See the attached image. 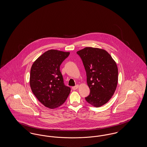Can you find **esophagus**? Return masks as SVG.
Returning <instances> with one entry per match:
<instances>
[{"instance_id":"34e87169","label":"esophagus","mask_w":147,"mask_h":147,"mask_svg":"<svg viewBox=\"0 0 147 147\" xmlns=\"http://www.w3.org/2000/svg\"><path fill=\"white\" fill-rule=\"evenodd\" d=\"M78 86H79V85H76V86H73V87L71 88V89H72L73 90H77V89L78 88Z\"/></svg>"}]
</instances>
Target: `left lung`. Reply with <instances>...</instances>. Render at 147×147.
Listing matches in <instances>:
<instances>
[{"instance_id":"8db88e82","label":"left lung","mask_w":147,"mask_h":147,"mask_svg":"<svg viewBox=\"0 0 147 147\" xmlns=\"http://www.w3.org/2000/svg\"><path fill=\"white\" fill-rule=\"evenodd\" d=\"M86 73L90 94L86 101L95 107L107 103L116 90L118 68L111 56L104 49L85 47L77 52Z\"/></svg>"}]
</instances>
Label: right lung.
Here are the masks:
<instances>
[{"mask_svg":"<svg viewBox=\"0 0 147 147\" xmlns=\"http://www.w3.org/2000/svg\"><path fill=\"white\" fill-rule=\"evenodd\" d=\"M70 53L51 49L33 63L30 77L33 94L45 106L55 109L65 101L70 88L64 83L60 65Z\"/></svg>","mask_w":147,"mask_h":147,"instance_id":"1","label":"right lung"}]
</instances>
